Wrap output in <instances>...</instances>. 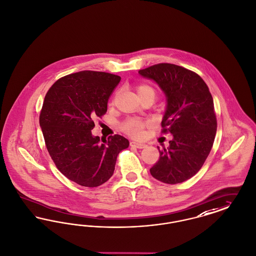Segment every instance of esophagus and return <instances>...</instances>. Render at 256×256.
Instances as JSON below:
<instances>
[{
  "instance_id": "esophagus-1",
  "label": "esophagus",
  "mask_w": 256,
  "mask_h": 256,
  "mask_svg": "<svg viewBox=\"0 0 256 256\" xmlns=\"http://www.w3.org/2000/svg\"><path fill=\"white\" fill-rule=\"evenodd\" d=\"M130 145L133 146V147H136V148H138V149H142V148L146 147L145 144H142V142H131Z\"/></svg>"
}]
</instances>
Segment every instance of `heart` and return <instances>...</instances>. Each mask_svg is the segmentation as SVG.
Wrapping results in <instances>:
<instances>
[{"instance_id": "b5f03b06", "label": "heart", "mask_w": 256, "mask_h": 256, "mask_svg": "<svg viewBox=\"0 0 256 256\" xmlns=\"http://www.w3.org/2000/svg\"><path fill=\"white\" fill-rule=\"evenodd\" d=\"M136 90L140 96H142L146 94H154L155 90L153 89L150 85L147 84H140L136 87ZM148 122L136 118H126L122 124L120 128L123 132L128 134L133 138H142L145 134V127L148 125Z\"/></svg>"}]
</instances>
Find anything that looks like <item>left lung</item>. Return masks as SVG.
Listing matches in <instances>:
<instances>
[{
  "label": "left lung",
  "instance_id": "1",
  "mask_svg": "<svg viewBox=\"0 0 256 256\" xmlns=\"http://www.w3.org/2000/svg\"><path fill=\"white\" fill-rule=\"evenodd\" d=\"M138 72L164 92L162 133L173 134L167 149L158 147L160 158L150 173L164 184L182 182L200 170L213 146L217 118L212 94L199 74L174 64L160 63Z\"/></svg>",
  "mask_w": 256,
  "mask_h": 256
}]
</instances>
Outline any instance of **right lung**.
<instances>
[{
    "label": "right lung",
    "mask_w": 256,
    "mask_h": 256,
    "mask_svg": "<svg viewBox=\"0 0 256 256\" xmlns=\"http://www.w3.org/2000/svg\"><path fill=\"white\" fill-rule=\"evenodd\" d=\"M122 78L82 70L59 78L48 90L39 122L44 144L57 169L68 180L96 188L114 174L118 155L129 146L120 134L94 136V120L107 112V103Z\"/></svg>",
    "instance_id": "add662e5"
}]
</instances>
